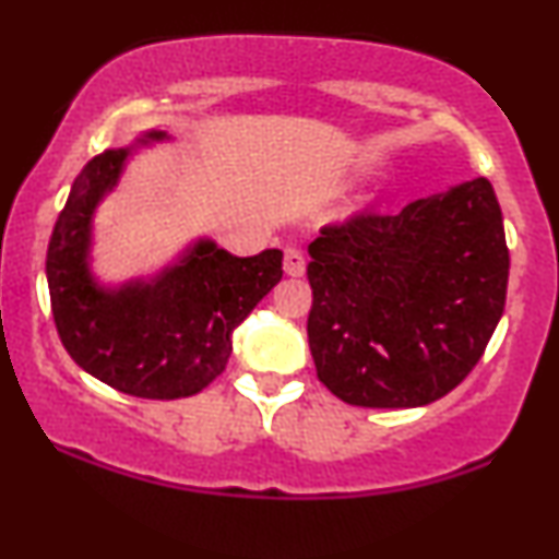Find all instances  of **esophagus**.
<instances>
[{
    "instance_id": "obj_1",
    "label": "esophagus",
    "mask_w": 559,
    "mask_h": 559,
    "mask_svg": "<svg viewBox=\"0 0 559 559\" xmlns=\"http://www.w3.org/2000/svg\"><path fill=\"white\" fill-rule=\"evenodd\" d=\"M284 271L286 275H292V278H299V275H305V258H301L299 249H292L288 247L284 252Z\"/></svg>"
}]
</instances>
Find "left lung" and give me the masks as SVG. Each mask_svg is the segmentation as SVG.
I'll use <instances>...</instances> for the list:
<instances>
[{
    "label": "left lung",
    "mask_w": 559,
    "mask_h": 559,
    "mask_svg": "<svg viewBox=\"0 0 559 559\" xmlns=\"http://www.w3.org/2000/svg\"><path fill=\"white\" fill-rule=\"evenodd\" d=\"M318 378L357 407H423L476 368L504 312L510 252L486 178L402 213L325 226L307 247Z\"/></svg>",
    "instance_id": "1"
}]
</instances>
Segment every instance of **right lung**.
I'll use <instances>...</instances> for the list:
<instances>
[{
    "label": "right lung",
    "instance_id": "right-lung-1",
    "mask_svg": "<svg viewBox=\"0 0 559 559\" xmlns=\"http://www.w3.org/2000/svg\"><path fill=\"white\" fill-rule=\"evenodd\" d=\"M159 141L173 136L144 131L88 159L55 223L47 284L62 346L88 376L141 400H181L223 373L234 331L284 275V252L236 258L199 236L155 275L102 284L92 267L96 210L128 159Z\"/></svg>",
    "mask_w": 559,
    "mask_h": 559
}]
</instances>
